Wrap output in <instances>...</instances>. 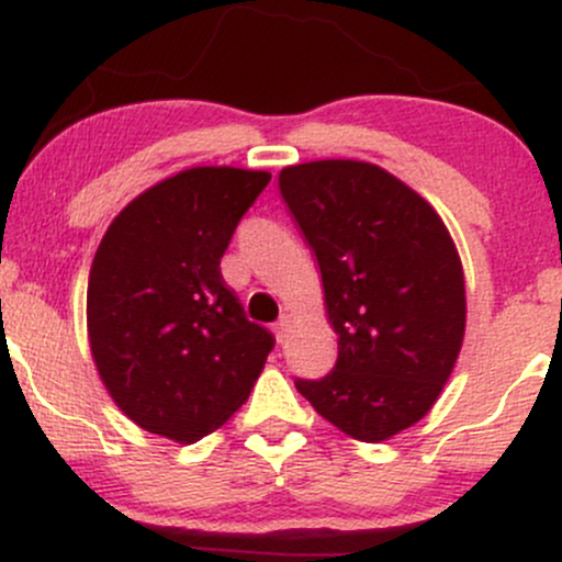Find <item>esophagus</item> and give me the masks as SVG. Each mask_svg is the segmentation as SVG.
<instances>
[{
    "instance_id": "obj_1",
    "label": "esophagus",
    "mask_w": 562,
    "mask_h": 562,
    "mask_svg": "<svg viewBox=\"0 0 562 562\" xmlns=\"http://www.w3.org/2000/svg\"><path fill=\"white\" fill-rule=\"evenodd\" d=\"M288 333H290V317H280L274 322V338H277V344H282V340L288 338Z\"/></svg>"
}]
</instances>
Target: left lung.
I'll return each mask as SVG.
<instances>
[{
  "mask_svg": "<svg viewBox=\"0 0 562 562\" xmlns=\"http://www.w3.org/2000/svg\"><path fill=\"white\" fill-rule=\"evenodd\" d=\"M280 192L314 250L338 362L295 380L357 441H385L428 415L465 335V277L441 216L402 179L362 160L280 171Z\"/></svg>",
  "mask_w": 562,
  "mask_h": 562,
  "instance_id": "obj_1",
  "label": "left lung"
}]
</instances>
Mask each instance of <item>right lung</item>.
Instances as JSON below:
<instances>
[{"instance_id": "right-lung-1", "label": "right lung", "mask_w": 562, "mask_h": 562, "mask_svg": "<svg viewBox=\"0 0 562 562\" xmlns=\"http://www.w3.org/2000/svg\"><path fill=\"white\" fill-rule=\"evenodd\" d=\"M272 173L198 166L113 218L87 288L89 346L128 420L195 443L240 409L274 348L224 285V250Z\"/></svg>"}]
</instances>
